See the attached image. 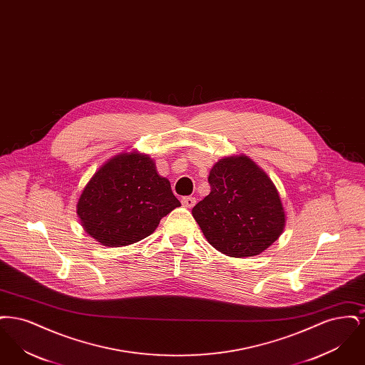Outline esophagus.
<instances>
[{
  "mask_svg": "<svg viewBox=\"0 0 365 365\" xmlns=\"http://www.w3.org/2000/svg\"><path fill=\"white\" fill-rule=\"evenodd\" d=\"M195 197H183L182 198V205L186 208H192L195 205Z\"/></svg>",
  "mask_w": 365,
  "mask_h": 365,
  "instance_id": "obj_1",
  "label": "esophagus"
}]
</instances>
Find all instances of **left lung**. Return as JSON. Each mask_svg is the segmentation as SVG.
I'll return each instance as SVG.
<instances>
[{
	"label": "left lung",
	"instance_id": "1",
	"mask_svg": "<svg viewBox=\"0 0 365 365\" xmlns=\"http://www.w3.org/2000/svg\"><path fill=\"white\" fill-rule=\"evenodd\" d=\"M208 182L210 192L191 212L215 249L242 259L278 240L284 227L278 191L250 158L219 160Z\"/></svg>",
	"mask_w": 365,
	"mask_h": 365
}]
</instances>
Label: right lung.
Segmentation results:
<instances>
[{
	"label": "right lung",
	"mask_w": 365,
	"mask_h": 365,
	"mask_svg": "<svg viewBox=\"0 0 365 365\" xmlns=\"http://www.w3.org/2000/svg\"><path fill=\"white\" fill-rule=\"evenodd\" d=\"M180 207L165 178L145 155H119L87 183L78 202L83 228L105 246L116 247L149 237L160 220Z\"/></svg>",
	"instance_id": "1"
}]
</instances>
